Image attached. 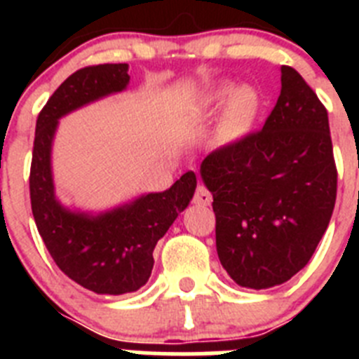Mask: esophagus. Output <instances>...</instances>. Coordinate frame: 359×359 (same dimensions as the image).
Instances as JSON below:
<instances>
[{"label": "esophagus", "mask_w": 359, "mask_h": 359, "mask_svg": "<svg viewBox=\"0 0 359 359\" xmlns=\"http://www.w3.org/2000/svg\"><path fill=\"white\" fill-rule=\"evenodd\" d=\"M192 201H194L196 205H203V207H207V205H210L212 203V192L205 185H198L196 187V192H194V198H192Z\"/></svg>", "instance_id": "1"}]
</instances>
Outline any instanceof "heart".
Returning a JSON list of instances; mask_svg holds the SVG:
<instances>
[{
	"label": "heart",
	"instance_id": "heart-1",
	"mask_svg": "<svg viewBox=\"0 0 359 359\" xmlns=\"http://www.w3.org/2000/svg\"><path fill=\"white\" fill-rule=\"evenodd\" d=\"M226 95L228 90H219L215 91L212 100L219 102ZM255 107L257 97L252 90L241 88V90L233 91V95L230 97V102H228L226 111H224L223 120H221L217 128L219 138L221 140H231V138H237L241 133H244V129L248 128L253 113H255Z\"/></svg>",
	"mask_w": 359,
	"mask_h": 359
}]
</instances>
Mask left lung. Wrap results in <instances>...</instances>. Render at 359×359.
I'll return each mask as SVG.
<instances>
[{
	"label": "left lung",
	"instance_id": "left-lung-1",
	"mask_svg": "<svg viewBox=\"0 0 359 359\" xmlns=\"http://www.w3.org/2000/svg\"><path fill=\"white\" fill-rule=\"evenodd\" d=\"M259 131L215 149L201 163L214 196L219 261L243 287L290 280L331 221L336 170L327 109L291 66Z\"/></svg>",
	"mask_w": 359,
	"mask_h": 359
}]
</instances>
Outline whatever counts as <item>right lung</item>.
I'll use <instances>...</instances> for the list:
<instances>
[{"label": "right lung", "instance_id": "right-lung-1", "mask_svg": "<svg viewBox=\"0 0 359 359\" xmlns=\"http://www.w3.org/2000/svg\"><path fill=\"white\" fill-rule=\"evenodd\" d=\"M128 65L86 66L62 82L37 116L30 165L32 214L44 246L66 277L97 294L140 290L154 266V246L187 208L196 174L97 217L66 210L53 192L50 151L57 120L100 97L126 90Z\"/></svg>", "mask_w": 359, "mask_h": 359}]
</instances>
